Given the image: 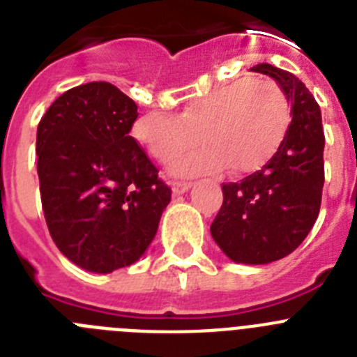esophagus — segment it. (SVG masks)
I'll list each match as a JSON object with an SVG mask.
<instances>
[{
    "label": "esophagus",
    "mask_w": 357,
    "mask_h": 357,
    "mask_svg": "<svg viewBox=\"0 0 357 357\" xmlns=\"http://www.w3.org/2000/svg\"><path fill=\"white\" fill-rule=\"evenodd\" d=\"M173 193L175 195H182L185 193L189 188H191V182H173Z\"/></svg>",
    "instance_id": "obj_1"
}]
</instances>
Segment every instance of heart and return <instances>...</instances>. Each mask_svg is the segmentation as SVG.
<instances>
[{"label":"heart","mask_w":357,"mask_h":357,"mask_svg":"<svg viewBox=\"0 0 357 357\" xmlns=\"http://www.w3.org/2000/svg\"><path fill=\"white\" fill-rule=\"evenodd\" d=\"M291 109L284 91L272 80H239L198 96L181 116L150 110L134 123V137L153 159L169 162L200 143L204 148L178 157L175 175L193 176L230 168L248 175L272 160L288 134Z\"/></svg>","instance_id":"heart-1"}]
</instances>
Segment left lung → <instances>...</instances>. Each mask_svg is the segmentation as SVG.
I'll return each mask as SVG.
<instances>
[{"instance_id": "1", "label": "left lung", "mask_w": 357, "mask_h": 357, "mask_svg": "<svg viewBox=\"0 0 357 357\" xmlns=\"http://www.w3.org/2000/svg\"><path fill=\"white\" fill-rule=\"evenodd\" d=\"M252 71L280 85L291 103V123L270 162L241 182L222 185L223 204L211 234L234 263L266 264L291 254L317 222L326 137L320 107L295 75L272 64Z\"/></svg>"}]
</instances>
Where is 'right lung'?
<instances>
[{"label": "right lung", "instance_id": "right-lung-1", "mask_svg": "<svg viewBox=\"0 0 357 357\" xmlns=\"http://www.w3.org/2000/svg\"><path fill=\"white\" fill-rule=\"evenodd\" d=\"M137 105L109 82L66 91L37 127V173L50 234L69 261L110 273L155 238L172 189L130 135Z\"/></svg>", "mask_w": 357, "mask_h": 357}]
</instances>
